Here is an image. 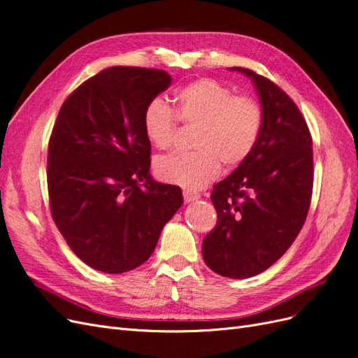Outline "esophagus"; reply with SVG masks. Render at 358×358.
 Returning <instances> with one entry per match:
<instances>
[{
    "label": "esophagus",
    "mask_w": 358,
    "mask_h": 358,
    "mask_svg": "<svg viewBox=\"0 0 358 358\" xmlns=\"http://www.w3.org/2000/svg\"><path fill=\"white\" fill-rule=\"evenodd\" d=\"M200 199V192L194 191V189H185L183 191V200H185V203H191L194 200H199Z\"/></svg>",
    "instance_id": "esophagus-1"
}]
</instances>
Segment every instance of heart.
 <instances>
[{"mask_svg":"<svg viewBox=\"0 0 358 358\" xmlns=\"http://www.w3.org/2000/svg\"><path fill=\"white\" fill-rule=\"evenodd\" d=\"M176 109L161 99L150 101L143 113L148 140L169 149L178 121L192 133V152L171 154L155 162L157 176L166 183L200 189L218 178L221 164L233 169L252 154L263 127V109L249 95H234L215 79H199L176 94Z\"/></svg>","mask_w":358,"mask_h":358,"instance_id":"obj_1","label":"heart"}]
</instances>
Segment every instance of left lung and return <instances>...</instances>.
<instances>
[{"label": "left lung", "instance_id": "obj_1", "mask_svg": "<svg viewBox=\"0 0 358 358\" xmlns=\"http://www.w3.org/2000/svg\"><path fill=\"white\" fill-rule=\"evenodd\" d=\"M252 79L263 109L258 142L229 178L213 187L215 229L203 239V258L215 273L251 278L264 272L296 241L313 187L312 137L299 107L276 83Z\"/></svg>", "mask_w": 358, "mask_h": 358}]
</instances>
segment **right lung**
<instances>
[{
  "instance_id": "right-lung-1",
  "label": "right lung",
  "mask_w": 358,
  "mask_h": 358,
  "mask_svg": "<svg viewBox=\"0 0 358 358\" xmlns=\"http://www.w3.org/2000/svg\"><path fill=\"white\" fill-rule=\"evenodd\" d=\"M170 83L164 70L106 69L67 96L53 125L52 218L71 251L100 272L143 264L183 203L179 187L150 178L143 129L146 106Z\"/></svg>"
}]
</instances>
